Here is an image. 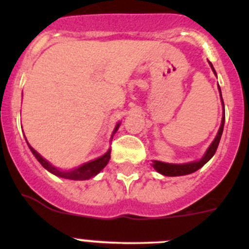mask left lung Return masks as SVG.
<instances>
[{"label": "left lung", "instance_id": "left-lung-1", "mask_svg": "<svg viewBox=\"0 0 249 249\" xmlns=\"http://www.w3.org/2000/svg\"><path fill=\"white\" fill-rule=\"evenodd\" d=\"M210 66L212 67L213 72L215 73L214 68H213L212 63L210 62ZM219 92H221V89H219ZM222 98V94H221ZM222 105H223V100H222ZM224 108V105H223ZM223 126H224V112H223V117H222L221 127L218 129V133L215 136V138L213 140V142L211 143V146L208 147V149L206 151L203 157L199 160H195V162H190V163H182V164H173V163H164V162H160V160H153V168L160 172V175L163 176H169V177H176V176H184V175H190V173L196 172L198 171L201 167H203L204 164L211 160V158L214 156L215 151H217V147L219 144V141H221L222 132H223Z\"/></svg>", "mask_w": 249, "mask_h": 249}]
</instances>
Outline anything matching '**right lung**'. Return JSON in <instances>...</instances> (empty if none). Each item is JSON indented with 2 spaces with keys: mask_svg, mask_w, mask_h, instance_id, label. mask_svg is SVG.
Listing matches in <instances>:
<instances>
[{
  "mask_svg": "<svg viewBox=\"0 0 249 249\" xmlns=\"http://www.w3.org/2000/svg\"><path fill=\"white\" fill-rule=\"evenodd\" d=\"M118 127H120V123H118L117 126H116L113 133L117 131ZM27 144H28V142H27ZM28 147H30L31 152L34 153L35 157L37 158V160H38L39 163L42 164V166L47 169L48 172L53 173V175L57 176V177L66 178V179H73V181H85V179H89V178L94 177V176L97 175V173H100V171H102V169L105 168L106 164L108 163L109 158H111V149H108V151L106 152L102 157L97 158V160H91V162H87V163L82 164V166H80V167H77V168H74V169H71V171H62V169H58V168H56V167L52 166V164H51L48 160H46L42 156L39 155V153H37V152L35 151V149L30 146V144H28Z\"/></svg>",
  "mask_w": 249,
  "mask_h": 249,
  "instance_id": "obj_1",
  "label": "right lung"
}]
</instances>
